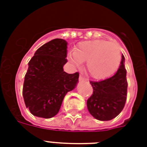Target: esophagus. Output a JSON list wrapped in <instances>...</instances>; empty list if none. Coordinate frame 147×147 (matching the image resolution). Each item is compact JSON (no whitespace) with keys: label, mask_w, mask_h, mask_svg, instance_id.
I'll return each mask as SVG.
<instances>
[{"label":"esophagus","mask_w":147,"mask_h":147,"mask_svg":"<svg viewBox=\"0 0 147 147\" xmlns=\"http://www.w3.org/2000/svg\"><path fill=\"white\" fill-rule=\"evenodd\" d=\"M79 80H85V78H84V76H82V75H80V76H79Z\"/></svg>","instance_id":"obj_1"}]
</instances>
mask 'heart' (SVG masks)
<instances>
[{
    "label": "heart",
    "mask_w": 147,
    "mask_h": 147,
    "mask_svg": "<svg viewBox=\"0 0 147 147\" xmlns=\"http://www.w3.org/2000/svg\"><path fill=\"white\" fill-rule=\"evenodd\" d=\"M69 59L79 65L87 62V70L96 79L109 77L121 64V53L114 43L105 40H92L79 43L76 50L69 53Z\"/></svg>",
    "instance_id": "b5f03b06"
}]
</instances>
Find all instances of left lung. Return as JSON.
Segmentation results:
<instances>
[{
    "instance_id": "1",
    "label": "left lung",
    "mask_w": 147,
    "mask_h": 147,
    "mask_svg": "<svg viewBox=\"0 0 147 147\" xmlns=\"http://www.w3.org/2000/svg\"><path fill=\"white\" fill-rule=\"evenodd\" d=\"M93 88L92 96L87 100L88 111L99 121H110L118 115L124 107L127 97V70L124 56L114 76L105 80L90 81Z\"/></svg>"
}]
</instances>
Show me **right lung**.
<instances>
[{
    "instance_id": "obj_1",
    "label": "right lung",
    "mask_w": 147,
    "mask_h": 147,
    "mask_svg": "<svg viewBox=\"0 0 147 147\" xmlns=\"http://www.w3.org/2000/svg\"><path fill=\"white\" fill-rule=\"evenodd\" d=\"M66 56V41L54 39L40 47L29 62L23 97L34 116L51 118L56 115L67 92L76 87L79 73L63 71Z\"/></svg>"
}]
</instances>
